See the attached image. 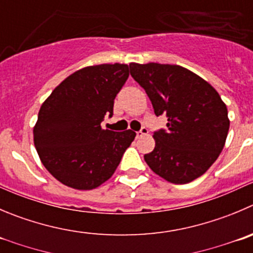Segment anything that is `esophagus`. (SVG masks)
<instances>
[{
	"label": "esophagus",
	"instance_id": "esophagus-1",
	"mask_svg": "<svg viewBox=\"0 0 253 253\" xmlns=\"http://www.w3.org/2000/svg\"><path fill=\"white\" fill-rule=\"evenodd\" d=\"M148 129L146 128H141L140 130L139 131H136V138H141V136H144V135H148Z\"/></svg>",
	"mask_w": 253,
	"mask_h": 253
}]
</instances>
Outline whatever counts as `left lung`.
<instances>
[{"mask_svg":"<svg viewBox=\"0 0 253 253\" xmlns=\"http://www.w3.org/2000/svg\"><path fill=\"white\" fill-rule=\"evenodd\" d=\"M155 115L167 114L168 129L154 133L155 148L146 164L172 184H187L208 171L225 145L230 120L216 89L176 64L130 63Z\"/></svg>","mask_w":253,"mask_h":253,"instance_id":"1","label":"left lung"}]
</instances>
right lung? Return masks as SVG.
Wrapping results in <instances>:
<instances>
[{
  "label": "right lung",
  "instance_id": "right-lung-1",
  "mask_svg": "<svg viewBox=\"0 0 253 253\" xmlns=\"http://www.w3.org/2000/svg\"><path fill=\"white\" fill-rule=\"evenodd\" d=\"M129 77L128 64H99L67 77L44 100L33 128L36 150L62 184L92 190L112 177L135 138L131 130L102 129Z\"/></svg>",
  "mask_w": 253,
  "mask_h": 253
}]
</instances>
